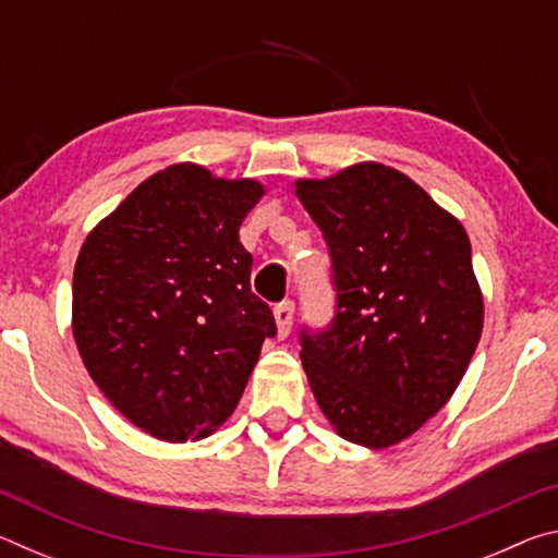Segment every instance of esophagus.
Wrapping results in <instances>:
<instances>
[{
    "label": "esophagus",
    "instance_id": "34e87169",
    "mask_svg": "<svg viewBox=\"0 0 558 558\" xmlns=\"http://www.w3.org/2000/svg\"><path fill=\"white\" fill-rule=\"evenodd\" d=\"M272 317H276L278 337H288L292 329V317H295V305H292L290 300L280 302V305H276V310H272Z\"/></svg>",
    "mask_w": 558,
    "mask_h": 558
}]
</instances>
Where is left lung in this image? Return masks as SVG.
Listing matches in <instances>:
<instances>
[{"mask_svg": "<svg viewBox=\"0 0 558 558\" xmlns=\"http://www.w3.org/2000/svg\"><path fill=\"white\" fill-rule=\"evenodd\" d=\"M295 194L332 256L337 317L302 335V366L339 438L369 450L411 438L456 393L485 302L462 223L411 177L356 162Z\"/></svg>", "mask_w": 558, "mask_h": 558, "instance_id": "obj_1", "label": "left lung"}]
</instances>
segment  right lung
Here are the masks:
<instances>
[{"label": "right lung", "instance_id": "1", "mask_svg": "<svg viewBox=\"0 0 558 558\" xmlns=\"http://www.w3.org/2000/svg\"><path fill=\"white\" fill-rule=\"evenodd\" d=\"M266 186L194 162L147 177L96 223L73 270L71 329L102 396L140 430L202 440L229 421L276 335L239 229Z\"/></svg>", "mask_w": 558, "mask_h": 558}]
</instances>
